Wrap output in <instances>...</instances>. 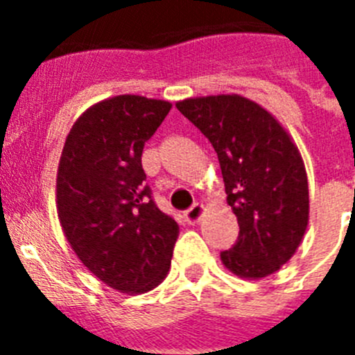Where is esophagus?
I'll return each mask as SVG.
<instances>
[{"label":"esophagus","mask_w":355,"mask_h":355,"mask_svg":"<svg viewBox=\"0 0 355 355\" xmlns=\"http://www.w3.org/2000/svg\"><path fill=\"white\" fill-rule=\"evenodd\" d=\"M202 211H205V206L197 202V205H193L192 208H188L187 211H184V220H187L188 224H196L200 216H202Z\"/></svg>","instance_id":"esophagus-1"}]
</instances>
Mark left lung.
<instances>
[{"label": "left lung", "mask_w": 355, "mask_h": 355, "mask_svg": "<svg viewBox=\"0 0 355 355\" xmlns=\"http://www.w3.org/2000/svg\"><path fill=\"white\" fill-rule=\"evenodd\" d=\"M178 110L211 142L240 233L222 250L225 268L247 279L277 272L302 241L309 190L300 153L265 108L236 96L184 99Z\"/></svg>", "instance_id": "1"}]
</instances>
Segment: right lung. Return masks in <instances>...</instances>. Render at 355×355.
<instances>
[{
	"instance_id": "1",
	"label": "right lung",
	"mask_w": 355,
	"mask_h": 355,
	"mask_svg": "<svg viewBox=\"0 0 355 355\" xmlns=\"http://www.w3.org/2000/svg\"><path fill=\"white\" fill-rule=\"evenodd\" d=\"M172 105L142 96L97 103L74 122L56 175L67 241L103 283L144 293L171 268L180 225L156 206L142 150Z\"/></svg>"
}]
</instances>
